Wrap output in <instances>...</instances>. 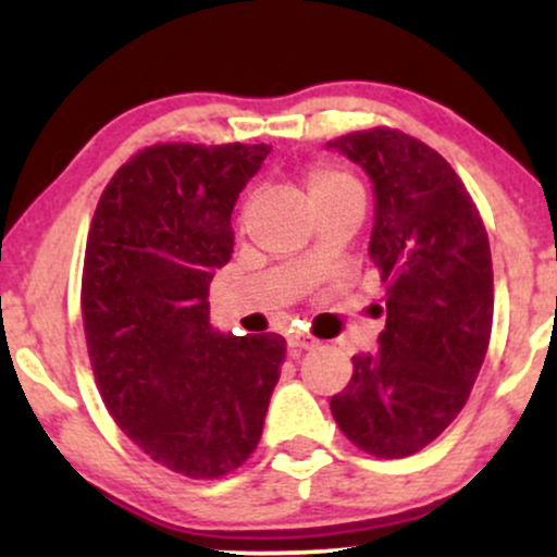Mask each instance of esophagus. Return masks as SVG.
Here are the masks:
<instances>
[{"label": "esophagus", "mask_w": 557, "mask_h": 557, "mask_svg": "<svg viewBox=\"0 0 557 557\" xmlns=\"http://www.w3.org/2000/svg\"><path fill=\"white\" fill-rule=\"evenodd\" d=\"M317 345L314 337L304 335V332H293V335H287V348H290V354H300V350H311Z\"/></svg>", "instance_id": "obj_1"}]
</instances>
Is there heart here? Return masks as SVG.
I'll use <instances>...</instances> for the list:
<instances>
[{
  "label": "heart",
  "mask_w": 557,
  "mask_h": 557,
  "mask_svg": "<svg viewBox=\"0 0 557 557\" xmlns=\"http://www.w3.org/2000/svg\"><path fill=\"white\" fill-rule=\"evenodd\" d=\"M306 190H309V198L314 201V207H319V203H327L337 196L359 194L361 185L343 170L314 168L306 175Z\"/></svg>",
  "instance_id": "heart-1"
}]
</instances>
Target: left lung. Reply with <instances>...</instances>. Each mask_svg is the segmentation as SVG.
<instances>
[{"mask_svg": "<svg viewBox=\"0 0 557 557\" xmlns=\"http://www.w3.org/2000/svg\"><path fill=\"white\" fill-rule=\"evenodd\" d=\"M327 149L372 181L369 257L387 283L380 345L354 356L332 417L361 450L406 458L461 413L482 369L495 306L487 230L461 177L421 140L374 127Z\"/></svg>", "mask_w": 557, "mask_h": 557, "instance_id": "1", "label": "left lung"}]
</instances>
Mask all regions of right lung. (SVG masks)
I'll use <instances>...</instances> for the list:
<instances>
[{
	"mask_svg": "<svg viewBox=\"0 0 557 557\" xmlns=\"http://www.w3.org/2000/svg\"><path fill=\"white\" fill-rule=\"evenodd\" d=\"M267 144H159L117 170L83 261V330L112 419L157 463L190 479L257 450L285 341L216 335L209 285L233 253V209Z\"/></svg>",
	"mask_w": 557,
	"mask_h": 557,
	"instance_id": "right-lung-1",
	"label": "right lung"
}]
</instances>
